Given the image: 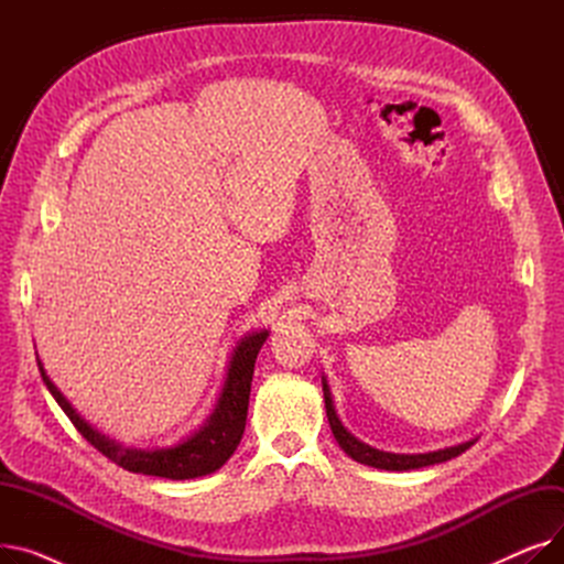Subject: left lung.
Segmentation results:
<instances>
[{"label": "left lung", "instance_id": "left-lung-1", "mask_svg": "<svg viewBox=\"0 0 564 564\" xmlns=\"http://www.w3.org/2000/svg\"><path fill=\"white\" fill-rule=\"evenodd\" d=\"M322 391H324V406H327V419L332 425V432L338 441V446L351 457L366 466H375V468H383V470H411V468H423V466H432V464H441L448 462L457 455H462L464 451H468L476 438H470L466 443H459V446H451L443 451H434V453H421V455H398V453H383L377 448H370L368 443H361L357 436H351L343 423L336 416L334 409V400H332V391L327 379L322 377Z\"/></svg>", "mask_w": 564, "mask_h": 564}]
</instances>
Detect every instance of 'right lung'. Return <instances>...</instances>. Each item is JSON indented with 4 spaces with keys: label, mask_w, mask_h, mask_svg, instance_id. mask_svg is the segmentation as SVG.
I'll return each mask as SVG.
<instances>
[{
    "label": "right lung",
    "mask_w": 564,
    "mask_h": 564,
    "mask_svg": "<svg viewBox=\"0 0 564 564\" xmlns=\"http://www.w3.org/2000/svg\"><path fill=\"white\" fill-rule=\"evenodd\" d=\"M267 336H270V332L262 329L245 336L240 343H237L228 364V375L224 381L221 395L215 404V411L210 413V419L203 423V427H198L192 436L175 443L171 448H155V451L123 448L121 443H116L113 438L94 430L62 395V391L54 387L41 359L36 361H39V370L45 387L54 395L58 406L64 409V413L77 427V432L91 443L94 448H98L107 459H111L113 464H118L130 473H143V476H158L166 480H192L200 476H210V473L221 468L230 459V455L237 451V446H240V438L247 425L253 366Z\"/></svg>",
    "instance_id": "obj_1"
}]
</instances>
